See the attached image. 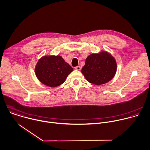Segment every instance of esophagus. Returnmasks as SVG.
Segmentation results:
<instances>
[{
  "label": "esophagus",
  "mask_w": 150,
  "mask_h": 150,
  "mask_svg": "<svg viewBox=\"0 0 150 150\" xmlns=\"http://www.w3.org/2000/svg\"><path fill=\"white\" fill-rule=\"evenodd\" d=\"M74 69H75L76 70H81V67H80V66H77V67H76Z\"/></svg>",
  "instance_id": "1"
}]
</instances>
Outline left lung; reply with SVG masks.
I'll list each match as a JSON object with an SVG mask.
<instances>
[{"label":"left lung","instance_id":"1","mask_svg":"<svg viewBox=\"0 0 150 150\" xmlns=\"http://www.w3.org/2000/svg\"><path fill=\"white\" fill-rule=\"evenodd\" d=\"M117 64L114 57L106 51L92 54L85 61L81 73L90 83L101 85L111 80L116 71Z\"/></svg>","mask_w":150,"mask_h":150}]
</instances>
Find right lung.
<instances>
[{
    "label": "right lung",
    "instance_id": "1",
    "mask_svg": "<svg viewBox=\"0 0 150 150\" xmlns=\"http://www.w3.org/2000/svg\"><path fill=\"white\" fill-rule=\"evenodd\" d=\"M73 69L60 55L43 56L37 62L35 72L44 84L55 87L63 84Z\"/></svg>",
    "mask_w": 150,
    "mask_h": 150
}]
</instances>
